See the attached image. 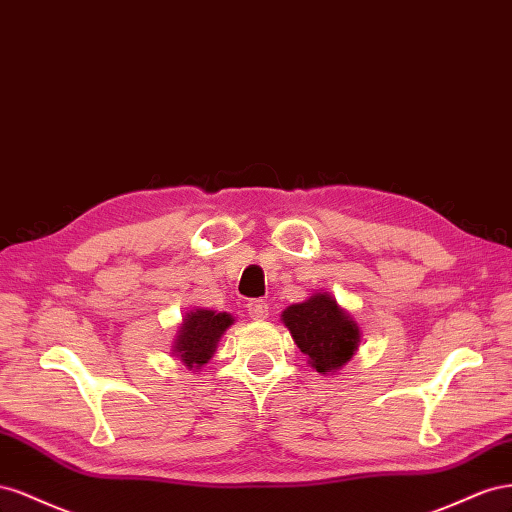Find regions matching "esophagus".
Instances as JSON below:
<instances>
[{"instance_id": "obj_1", "label": "esophagus", "mask_w": 512, "mask_h": 512, "mask_svg": "<svg viewBox=\"0 0 512 512\" xmlns=\"http://www.w3.org/2000/svg\"><path fill=\"white\" fill-rule=\"evenodd\" d=\"M246 311H248V315H251L257 321L268 319V304H266V300H257V298L255 300H248Z\"/></svg>"}]
</instances>
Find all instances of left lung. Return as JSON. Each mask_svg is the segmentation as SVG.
<instances>
[{
    "mask_svg": "<svg viewBox=\"0 0 512 512\" xmlns=\"http://www.w3.org/2000/svg\"><path fill=\"white\" fill-rule=\"evenodd\" d=\"M281 319L317 373H337L356 354L360 328L328 291L287 306Z\"/></svg>",
    "mask_w": 512,
    "mask_h": 512,
    "instance_id": "1",
    "label": "left lung"
}]
</instances>
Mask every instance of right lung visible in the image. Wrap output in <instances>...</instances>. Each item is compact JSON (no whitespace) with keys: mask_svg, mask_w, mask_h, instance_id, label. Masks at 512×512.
<instances>
[{"mask_svg":"<svg viewBox=\"0 0 512 512\" xmlns=\"http://www.w3.org/2000/svg\"><path fill=\"white\" fill-rule=\"evenodd\" d=\"M233 321L236 319L229 313H216L208 309L186 313L173 343V354L182 360L184 367L201 369L214 356L218 339L223 337Z\"/></svg>","mask_w":512,"mask_h":512,"instance_id":"right-lung-1","label":"right lung"}]
</instances>
